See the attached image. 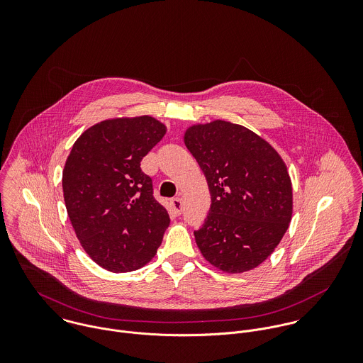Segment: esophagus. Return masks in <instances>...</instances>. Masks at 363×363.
Masks as SVG:
<instances>
[{
    "instance_id": "esophagus-1",
    "label": "esophagus",
    "mask_w": 363,
    "mask_h": 363,
    "mask_svg": "<svg viewBox=\"0 0 363 363\" xmlns=\"http://www.w3.org/2000/svg\"><path fill=\"white\" fill-rule=\"evenodd\" d=\"M172 207H173L174 212H176L177 215H180L182 211H183V200H182V197L173 199V200H172Z\"/></svg>"
}]
</instances>
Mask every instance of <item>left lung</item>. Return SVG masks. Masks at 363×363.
<instances>
[{
	"label": "left lung",
	"mask_w": 363,
	"mask_h": 363,
	"mask_svg": "<svg viewBox=\"0 0 363 363\" xmlns=\"http://www.w3.org/2000/svg\"><path fill=\"white\" fill-rule=\"evenodd\" d=\"M184 144L207 179L211 208L194 230L203 256L226 272L256 268L292 218V184L278 152L249 128L223 120L190 127Z\"/></svg>",
	"instance_id": "8db88e82"
}]
</instances>
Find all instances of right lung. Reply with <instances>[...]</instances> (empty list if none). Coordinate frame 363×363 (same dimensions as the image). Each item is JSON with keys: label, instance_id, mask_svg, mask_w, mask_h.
I'll use <instances>...</instances> for the list:
<instances>
[{"label": "right lung", "instance_id": "right-lung-1", "mask_svg": "<svg viewBox=\"0 0 363 363\" xmlns=\"http://www.w3.org/2000/svg\"><path fill=\"white\" fill-rule=\"evenodd\" d=\"M166 127L150 116L104 120L74 144L62 170L64 201L88 256L111 272L150 262L170 223L141 160Z\"/></svg>", "mask_w": 363, "mask_h": 363}]
</instances>
